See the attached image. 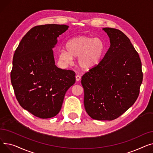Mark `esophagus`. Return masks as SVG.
Segmentation results:
<instances>
[{
  "label": "esophagus",
  "mask_w": 153,
  "mask_h": 153,
  "mask_svg": "<svg viewBox=\"0 0 153 153\" xmlns=\"http://www.w3.org/2000/svg\"><path fill=\"white\" fill-rule=\"evenodd\" d=\"M81 79V76L79 75H76V80L77 81V82H78V81H79Z\"/></svg>",
  "instance_id": "1"
}]
</instances>
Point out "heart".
<instances>
[{
  "mask_svg": "<svg viewBox=\"0 0 153 153\" xmlns=\"http://www.w3.org/2000/svg\"><path fill=\"white\" fill-rule=\"evenodd\" d=\"M66 49L59 53L60 60L70 64L73 58H78V66L85 70L95 67L100 63L104 52V44L101 39L80 35L69 40Z\"/></svg>",
  "mask_w": 153,
  "mask_h": 153,
  "instance_id": "b5f03b06",
  "label": "heart"
}]
</instances>
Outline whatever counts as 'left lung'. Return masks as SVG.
Returning <instances> with one entry per match:
<instances>
[{
    "label": "left lung",
    "mask_w": 153,
    "mask_h": 153,
    "mask_svg": "<svg viewBox=\"0 0 153 153\" xmlns=\"http://www.w3.org/2000/svg\"><path fill=\"white\" fill-rule=\"evenodd\" d=\"M111 46L102 59L82 77L87 114L98 120H112L137 100L143 81L141 62L129 38L120 30L104 28Z\"/></svg>",
    "instance_id": "left-lung-1"
}]
</instances>
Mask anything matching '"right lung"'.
I'll return each instance as SVG.
<instances>
[{
    "label": "right lung",
    "instance_id": "1",
    "mask_svg": "<svg viewBox=\"0 0 153 153\" xmlns=\"http://www.w3.org/2000/svg\"><path fill=\"white\" fill-rule=\"evenodd\" d=\"M67 25L36 26L27 33L15 50L10 74L18 102L41 119L60 112L67 91L75 83V73L55 65L52 48Z\"/></svg>",
    "mask_w": 153,
    "mask_h": 153
}]
</instances>
